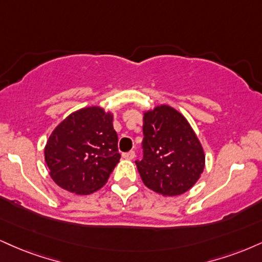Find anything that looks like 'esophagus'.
Wrapping results in <instances>:
<instances>
[{"label":"esophagus","instance_id":"obj_1","mask_svg":"<svg viewBox=\"0 0 262 262\" xmlns=\"http://www.w3.org/2000/svg\"><path fill=\"white\" fill-rule=\"evenodd\" d=\"M122 156L124 157V159H127V160H133L135 157V152H134V151H128V152L123 154Z\"/></svg>","mask_w":262,"mask_h":262}]
</instances>
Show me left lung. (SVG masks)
Instances as JSON below:
<instances>
[{
  "instance_id": "1",
  "label": "left lung",
  "mask_w": 262,
  "mask_h": 262,
  "mask_svg": "<svg viewBox=\"0 0 262 262\" xmlns=\"http://www.w3.org/2000/svg\"><path fill=\"white\" fill-rule=\"evenodd\" d=\"M143 159L135 161L144 184L163 196L188 191L205 167V154L184 116L168 105L144 112Z\"/></svg>"
}]
</instances>
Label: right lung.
Here are the masks:
<instances>
[{"label":"right lung","instance_id":"right-lung-1","mask_svg":"<svg viewBox=\"0 0 262 262\" xmlns=\"http://www.w3.org/2000/svg\"><path fill=\"white\" fill-rule=\"evenodd\" d=\"M112 122L111 112L91 106L59 123L45 146V162L56 184L79 195L106 184L121 159Z\"/></svg>","mask_w":262,"mask_h":262}]
</instances>
